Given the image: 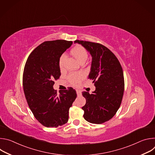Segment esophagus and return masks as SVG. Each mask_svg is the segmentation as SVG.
<instances>
[{
    "label": "esophagus",
    "mask_w": 155,
    "mask_h": 155,
    "mask_svg": "<svg viewBox=\"0 0 155 155\" xmlns=\"http://www.w3.org/2000/svg\"><path fill=\"white\" fill-rule=\"evenodd\" d=\"M76 91H77V96H80L81 95V91H80V90H77Z\"/></svg>",
    "instance_id": "1"
}]
</instances>
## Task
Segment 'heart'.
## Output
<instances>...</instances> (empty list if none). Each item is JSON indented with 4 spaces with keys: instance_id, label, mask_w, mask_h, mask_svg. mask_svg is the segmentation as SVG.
Masks as SVG:
<instances>
[{
    "instance_id": "obj_1",
    "label": "heart",
    "mask_w": 155,
    "mask_h": 155,
    "mask_svg": "<svg viewBox=\"0 0 155 155\" xmlns=\"http://www.w3.org/2000/svg\"><path fill=\"white\" fill-rule=\"evenodd\" d=\"M72 55L77 59V60L80 62L83 60H86L87 58V53L86 50L81 46L75 47L71 51ZM66 58V55L63 54L61 56L59 60V65L60 68H62L64 66V61ZM84 78V74L81 72H72L68 76V80L70 83L74 85H77L79 82Z\"/></svg>"
}]
</instances>
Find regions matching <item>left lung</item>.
Returning a JSON list of instances; mask_svg holds the SVG:
<instances>
[{"label": "left lung", "mask_w": 155, "mask_h": 155, "mask_svg": "<svg viewBox=\"0 0 155 155\" xmlns=\"http://www.w3.org/2000/svg\"><path fill=\"white\" fill-rule=\"evenodd\" d=\"M92 57L88 78L93 80L96 90L90 94L82 92L86 104L82 107L83 117L88 122L101 124L117 113L124 93V75L121 65L115 55L99 43L76 40Z\"/></svg>", "instance_id": "1"}]
</instances>
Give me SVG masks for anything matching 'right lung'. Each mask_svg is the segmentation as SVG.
I'll return each instance as SVG.
<instances>
[{"instance_id": "right-lung-1", "label": "right lung", "mask_w": 155, "mask_h": 155, "mask_svg": "<svg viewBox=\"0 0 155 155\" xmlns=\"http://www.w3.org/2000/svg\"><path fill=\"white\" fill-rule=\"evenodd\" d=\"M72 41H44L29 56L23 72V89L35 118L48 127H58L69 120V110L77 97L75 90H54V80L61 75L59 60L72 45Z\"/></svg>"}]
</instances>
